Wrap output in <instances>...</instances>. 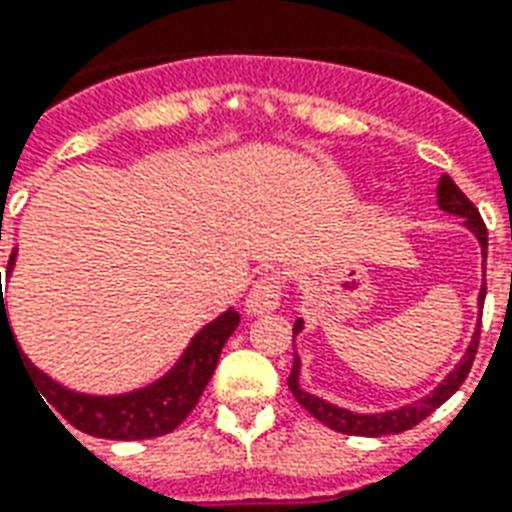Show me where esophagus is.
<instances>
[{
	"label": "esophagus",
	"instance_id": "obj_1",
	"mask_svg": "<svg viewBox=\"0 0 512 512\" xmlns=\"http://www.w3.org/2000/svg\"><path fill=\"white\" fill-rule=\"evenodd\" d=\"M282 301V279L276 274H266L249 287L246 295V314H266L274 312Z\"/></svg>",
	"mask_w": 512,
	"mask_h": 512
}]
</instances>
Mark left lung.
I'll return each mask as SVG.
<instances>
[{
  "mask_svg": "<svg viewBox=\"0 0 512 512\" xmlns=\"http://www.w3.org/2000/svg\"><path fill=\"white\" fill-rule=\"evenodd\" d=\"M437 206L445 211V214H453V217H461V225L467 227L472 236L478 238L480 244V255H483V263H486V252H488V233L483 219H480L478 208L469 203V198L461 192V189L453 184L450 176H442L437 184ZM483 301H486V274H483V285H480L478 293V306L483 309ZM304 331V317H298L293 325V339L298 333ZM478 339H480V323L475 325L472 331V339H469L467 350L461 355V361L445 374V380L439 382L437 388L431 393H426L423 399H415L410 404H401L396 410H385V412H352L347 407H339V404H331L328 399H320L317 393H309L301 385V355L295 352L293 358V372L287 377V385L293 391L295 401L309 410L314 418L325 423L328 429L342 431V434H352V437H382V434H401V431L412 429L415 423L431 415L437 410L439 404L453 396V393L461 388V382L467 380L469 369H472V361H475V352H478Z\"/></svg>",
  "mask_w": 512,
  "mask_h": 512,
  "instance_id": "8db88e82",
  "label": "left lung"
}]
</instances>
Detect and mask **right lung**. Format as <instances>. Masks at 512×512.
<instances>
[{
  "mask_svg": "<svg viewBox=\"0 0 512 512\" xmlns=\"http://www.w3.org/2000/svg\"><path fill=\"white\" fill-rule=\"evenodd\" d=\"M15 257H18V249H13V255H10L7 279L13 274ZM238 323H241V314L230 306L189 339L179 361L173 363L162 377L143 388H135V391L105 393V396L73 391L62 382H56L51 374H45L43 369H37L21 352V347H15V352L21 355V363H26L24 372L29 374L32 385H37V393H43L40 396L43 404L45 400L49 401L45 407L51 410V415L56 410L67 423H73L75 429L92 434V437L151 439L170 434L192 412L200 393L206 391L211 374L217 369L222 347L230 339V333L236 331ZM5 333L10 336V342L18 344L13 328L7 323L5 298L0 290V339Z\"/></svg>",
  "mask_w": 512,
  "mask_h": 512,
  "instance_id": "obj_1",
  "label": "right lung"
}]
</instances>
